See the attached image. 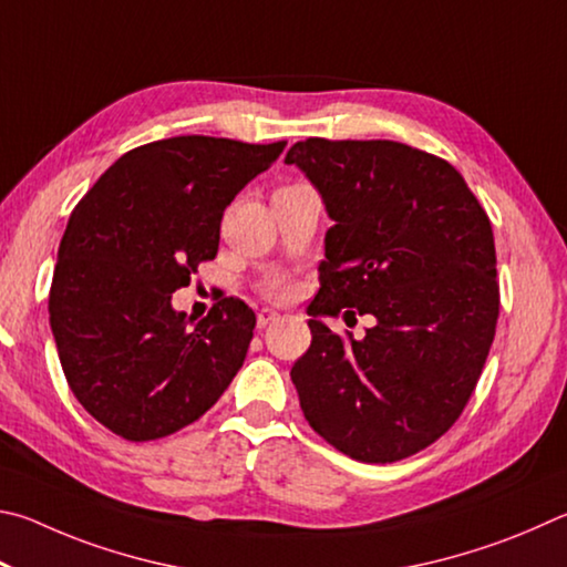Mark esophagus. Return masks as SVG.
Listing matches in <instances>:
<instances>
[{
    "instance_id": "1",
    "label": "esophagus",
    "mask_w": 567,
    "mask_h": 567,
    "mask_svg": "<svg viewBox=\"0 0 567 567\" xmlns=\"http://www.w3.org/2000/svg\"><path fill=\"white\" fill-rule=\"evenodd\" d=\"M278 319H281V316H278L276 311L264 309V311H258V316H256V326H258V329H266L268 323H274V321H278Z\"/></svg>"
}]
</instances>
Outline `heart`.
<instances>
[{
    "label": "heart",
    "instance_id": "1",
    "mask_svg": "<svg viewBox=\"0 0 567 567\" xmlns=\"http://www.w3.org/2000/svg\"><path fill=\"white\" fill-rule=\"evenodd\" d=\"M274 293H276V296H284V293H286V289H284V286H276Z\"/></svg>",
    "mask_w": 567,
    "mask_h": 567
}]
</instances>
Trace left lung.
I'll use <instances>...</instances> for the list:
<instances>
[{
    "label": "left lung",
    "instance_id": "8db88e82",
    "mask_svg": "<svg viewBox=\"0 0 567 567\" xmlns=\"http://www.w3.org/2000/svg\"><path fill=\"white\" fill-rule=\"evenodd\" d=\"M286 164L333 221L313 339L291 369L301 411L355 461L409 458L458 421L488 359L501 309L491 218L445 158L399 142L316 136ZM341 308L377 319L361 342L320 321Z\"/></svg>",
    "mask_w": 567,
    "mask_h": 567
}]
</instances>
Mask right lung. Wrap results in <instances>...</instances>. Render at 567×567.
I'll return each instance as SVG.
<instances>
[{
    "label": "right lung",
    "instance_id": "obj_1",
    "mask_svg": "<svg viewBox=\"0 0 567 567\" xmlns=\"http://www.w3.org/2000/svg\"><path fill=\"white\" fill-rule=\"evenodd\" d=\"M286 142L172 136L126 152L69 216L49 323L76 401L126 441H156L221 399L246 359L256 316L224 299L194 326L174 311L218 251L226 206Z\"/></svg>",
    "mask_w": 567,
    "mask_h": 567
}]
</instances>
